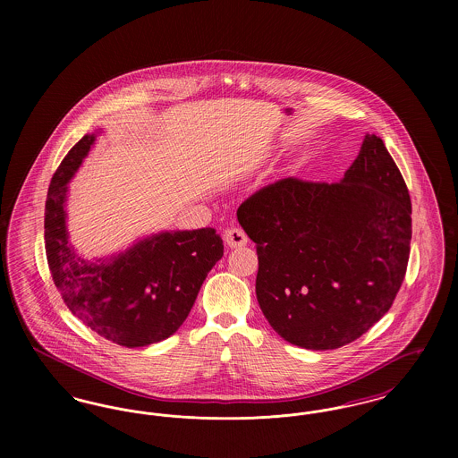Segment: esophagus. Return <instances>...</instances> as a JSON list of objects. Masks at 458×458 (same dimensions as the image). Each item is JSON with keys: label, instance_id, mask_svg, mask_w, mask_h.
I'll return each instance as SVG.
<instances>
[{"label": "esophagus", "instance_id": "34e87169", "mask_svg": "<svg viewBox=\"0 0 458 458\" xmlns=\"http://www.w3.org/2000/svg\"><path fill=\"white\" fill-rule=\"evenodd\" d=\"M223 239L226 242V245L228 247H232V249H235V247H242V245H247V235H245V232L242 230V228H228V230H225V233H223Z\"/></svg>", "mask_w": 458, "mask_h": 458}]
</instances>
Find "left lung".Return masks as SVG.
<instances>
[{
  "mask_svg": "<svg viewBox=\"0 0 458 458\" xmlns=\"http://www.w3.org/2000/svg\"><path fill=\"white\" fill-rule=\"evenodd\" d=\"M412 206L383 140L366 133L336 183L284 178L237 211L256 243V295L292 345L340 349L392 307L407 271Z\"/></svg>",
  "mask_w": 458,
  "mask_h": 458,
  "instance_id": "left-lung-1",
  "label": "left lung"
}]
</instances>
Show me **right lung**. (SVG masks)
Masks as SVG:
<instances>
[{
	"label": "right lung",
	"instance_id": "obj_1",
	"mask_svg": "<svg viewBox=\"0 0 458 458\" xmlns=\"http://www.w3.org/2000/svg\"><path fill=\"white\" fill-rule=\"evenodd\" d=\"M98 131L86 133L53 174L44 213L46 258L66 307L86 327L122 347H146L172 336L187 319L208 273L223 256L215 228L161 232L96 261L68 240V182Z\"/></svg>",
	"mask_w": 458,
	"mask_h": 458
}]
</instances>
